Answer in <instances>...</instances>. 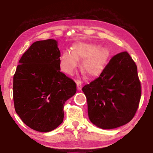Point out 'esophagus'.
<instances>
[{
    "mask_svg": "<svg viewBox=\"0 0 153 153\" xmlns=\"http://www.w3.org/2000/svg\"><path fill=\"white\" fill-rule=\"evenodd\" d=\"M76 85H77V88H78V90L79 91V90H81V88H82L83 82L81 80H77V81H76Z\"/></svg>",
    "mask_w": 153,
    "mask_h": 153,
    "instance_id": "obj_1",
    "label": "esophagus"
}]
</instances>
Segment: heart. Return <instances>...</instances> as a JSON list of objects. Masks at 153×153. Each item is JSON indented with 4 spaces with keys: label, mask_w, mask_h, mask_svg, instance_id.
I'll return each mask as SVG.
<instances>
[{
    "label": "heart",
    "mask_w": 153,
    "mask_h": 153,
    "mask_svg": "<svg viewBox=\"0 0 153 153\" xmlns=\"http://www.w3.org/2000/svg\"><path fill=\"white\" fill-rule=\"evenodd\" d=\"M109 55V51L106 48H100L95 44L79 42L73 46L72 52H62L60 58V66L64 72L72 74L78 66V59H83L82 70L90 76H95L103 71Z\"/></svg>",
    "instance_id": "obj_1"
}]
</instances>
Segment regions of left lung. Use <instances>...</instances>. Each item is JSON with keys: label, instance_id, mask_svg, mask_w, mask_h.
<instances>
[{"label": "left lung", "instance_id": "1", "mask_svg": "<svg viewBox=\"0 0 153 153\" xmlns=\"http://www.w3.org/2000/svg\"><path fill=\"white\" fill-rule=\"evenodd\" d=\"M82 91L91 123L104 129L123 126L134 118L139 105L141 85L137 67L127 51L119 53Z\"/></svg>", "mask_w": 153, "mask_h": 153}]
</instances>
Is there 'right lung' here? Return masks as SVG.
Listing matches in <instances>:
<instances>
[{
  "mask_svg": "<svg viewBox=\"0 0 153 153\" xmlns=\"http://www.w3.org/2000/svg\"><path fill=\"white\" fill-rule=\"evenodd\" d=\"M60 57L55 39L37 41L23 54L14 73V108L37 131H51L61 124L65 102L76 92L74 81L60 71Z\"/></svg>",
  "mask_w": 153,
  "mask_h": 153,
  "instance_id": "right-lung-1",
  "label": "right lung"
}]
</instances>
